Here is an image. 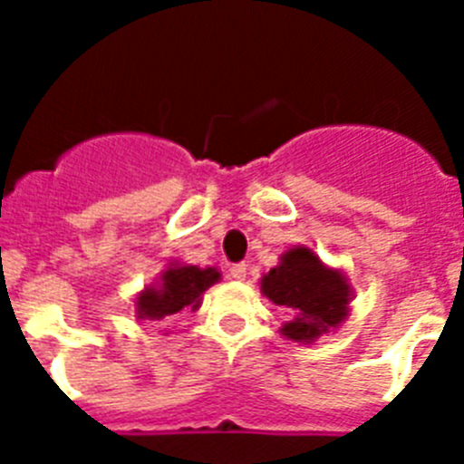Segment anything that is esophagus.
I'll use <instances>...</instances> for the list:
<instances>
[{
  "label": "esophagus",
  "instance_id": "obj_1",
  "mask_svg": "<svg viewBox=\"0 0 464 464\" xmlns=\"http://www.w3.org/2000/svg\"><path fill=\"white\" fill-rule=\"evenodd\" d=\"M229 276L235 278V281H244L246 278V262H237L229 267Z\"/></svg>",
  "mask_w": 464,
  "mask_h": 464
}]
</instances>
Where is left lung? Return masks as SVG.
<instances>
[{
	"mask_svg": "<svg viewBox=\"0 0 464 464\" xmlns=\"http://www.w3.org/2000/svg\"><path fill=\"white\" fill-rule=\"evenodd\" d=\"M262 295L290 311L281 334L290 342L314 343L325 332L337 330L348 315L353 288L339 269L327 267L306 246L283 253L274 269L260 281Z\"/></svg>",
	"mask_w": 464,
	"mask_h": 464,
	"instance_id": "1",
	"label": "left lung"
}]
</instances>
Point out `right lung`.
Segmentation results:
<instances>
[{
    "label": "right lung",
    "instance_id": "right-lung-1",
    "mask_svg": "<svg viewBox=\"0 0 464 464\" xmlns=\"http://www.w3.org/2000/svg\"><path fill=\"white\" fill-rule=\"evenodd\" d=\"M218 281L220 272L216 267L202 269L174 260L160 274V281L137 295L134 314L139 321H167L186 309L197 311L202 304V295Z\"/></svg>",
    "mask_w": 464,
    "mask_h": 464
}]
</instances>
